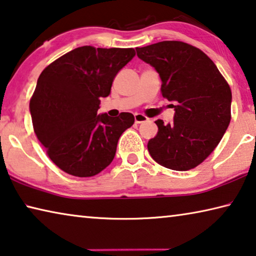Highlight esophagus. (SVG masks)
<instances>
[{"label": "esophagus", "instance_id": "34e87169", "mask_svg": "<svg viewBox=\"0 0 256 256\" xmlns=\"http://www.w3.org/2000/svg\"><path fill=\"white\" fill-rule=\"evenodd\" d=\"M148 119L145 116L140 114V113H135V122L136 124H142V122H145V121H148Z\"/></svg>", "mask_w": 256, "mask_h": 256}]
</instances>
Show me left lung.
<instances>
[{
	"instance_id": "1",
	"label": "left lung",
	"mask_w": 256,
	"mask_h": 256,
	"mask_svg": "<svg viewBox=\"0 0 256 256\" xmlns=\"http://www.w3.org/2000/svg\"><path fill=\"white\" fill-rule=\"evenodd\" d=\"M158 72L161 92L174 108V121L156 120L158 134L148 150L161 166L188 170L202 164L222 140L231 119L232 95L226 78L202 50L180 41L136 48Z\"/></svg>"
}]
</instances>
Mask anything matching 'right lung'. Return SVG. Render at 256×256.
Returning a JSON list of instances; mask_svg holds the SVG:
<instances>
[{
	"mask_svg": "<svg viewBox=\"0 0 256 256\" xmlns=\"http://www.w3.org/2000/svg\"><path fill=\"white\" fill-rule=\"evenodd\" d=\"M132 48L78 46L43 70L30 102L34 132L49 158L70 175L90 178L114 159L118 140L135 118L97 114Z\"/></svg>",
	"mask_w": 256,
	"mask_h": 256,
	"instance_id": "add662e5",
	"label": "right lung"
}]
</instances>
